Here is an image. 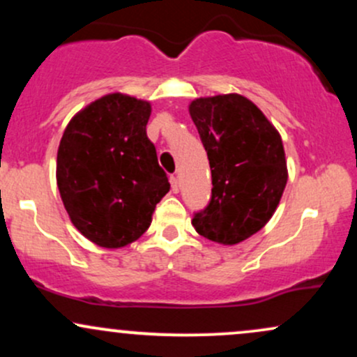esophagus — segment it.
<instances>
[{
  "instance_id": "esophagus-1",
  "label": "esophagus",
  "mask_w": 357,
  "mask_h": 357,
  "mask_svg": "<svg viewBox=\"0 0 357 357\" xmlns=\"http://www.w3.org/2000/svg\"><path fill=\"white\" fill-rule=\"evenodd\" d=\"M169 181H171V190H173V192H178L179 191V179H178V176H171L169 178Z\"/></svg>"
}]
</instances>
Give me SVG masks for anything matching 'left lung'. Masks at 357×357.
I'll list each match as a JSON object with an SVG mask.
<instances>
[{"mask_svg": "<svg viewBox=\"0 0 357 357\" xmlns=\"http://www.w3.org/2000/svg\"><path fill=\"white\" fill-rule=\"evenodd\" d=\"M211 167V199L195 213L204 238L236 245L267 225L287 184L282 137L260 109L240 93L199 97L190 104Z\"/></svg>", "mask_w": 357, "mask_h": 357, "instance_id": "1", "label": "left lung"}]
</instances>
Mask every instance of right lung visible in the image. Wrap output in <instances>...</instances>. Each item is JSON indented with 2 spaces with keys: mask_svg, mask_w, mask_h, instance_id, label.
<instances>
[{
  "mask_svg": "<svg viewBox=\"0 0 357 357\" xmlns=\"http://www.w3.org/2000/svg\"><path fill=\"white\" fill-rule=\"evenodd\" d=\"M151 104L124 93L100 97L72 117L56 154L65 210L85 238L121 248L149 228L169 191L146 134Z\"/></svg>",
  "mask_w": 357,
  "mask_h": 357,
  "instance_id": "obj_1",
  "label": "right lung"
}]
</instances>
